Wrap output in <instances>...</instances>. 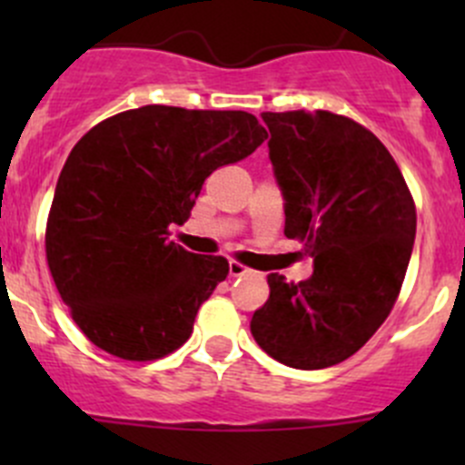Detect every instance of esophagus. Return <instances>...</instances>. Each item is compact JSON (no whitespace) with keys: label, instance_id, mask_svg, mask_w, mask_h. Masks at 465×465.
Instances as JSON below:
<instances>
[{"label":"esophagus","instance_id":"34e87169","mask_svg":"<svg viewBox=\"0 0 465 465\" xmlns=\"http://www.w3.org/2000/svg\"><path fill=\"white\" fill-rule=\"evenodd\" d=\"M250 267H245V265H241V262H236V261H232L229 262V276H242V274H250Z\"/></svg>","mask_w":465,"mask_h":465}]
</instances>
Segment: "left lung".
Wrapping results in <instances>:
<instances>
[{"instance_id":"1","label":"left lung","mask_w":465,"mask_h":465,"mask_svg":"<svg viewBox=\"0 0 465 465\" xmlns=\"http://www.w3.org/2000/svg\"><path fill=\"white\" fill-rule=\"evenodd\" d=\"M261 119L283 232L306 242L315 270L302 283L267 276L252 335L285 367L326 369L358 353L391 312L414 247V200L389 150L355 121L323 110Z\"/></svg>"}]
</instances>
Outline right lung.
I'll use <instances>...</instances> for the list:
<instances>
[{"label":"right lung","mask_w":465,"mask_h":465,"mask_svg":"<svg viewBox=\"0 0 465 465\" xmlns=\"http://www.w3.org/2000/svg\"><path fill=\"white\" fill-rule=\"evenodd\" d=\"M265 139L241 110L143 105L74 145L51 203L46 261L89 341L145 362L189 340L229 262L191 254L168 227L184 224L215 168L250 157Z\"/></svg>","instance_id":"right-lung-1"}]
</instances>
